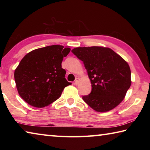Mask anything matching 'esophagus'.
I'll return each instance as SVG.
<instances>
[{"label": "esophagus", "instance_id": "obj_1", "mask_svg": "<svg viewBox=\"0 0 150 150\" xmlns=\"http://www.w3.org/2000/svg\"><path fill=\"white\" fill-rule=\"evenodd\" d=\"M79 78H76L75 80V82H74V84L75 85H77L79 84Z\"/></svg>", "mask_w": 150, "mask_h": 150}]
</instances>
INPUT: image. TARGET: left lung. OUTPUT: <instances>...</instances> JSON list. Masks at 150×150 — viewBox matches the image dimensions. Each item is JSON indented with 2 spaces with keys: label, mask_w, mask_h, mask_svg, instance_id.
<instances>
[{
  "label": "left lung",
  "mask_w": 150,
  "mask_h": 150,
  "mask_svg": "<svg viewBox=\"0 0 150 150\" xmlns=\"http://www.w3.org/2000/svg\"><path fill=\"white\" fill-rule=\"evenodd\" d=\"M71 52L83 62L92 90L83 100L97 112L118 106L131 85V71L125 60L108 47H76Z\"/></svg>",
  "instance_id": "1"
}]
</instances>
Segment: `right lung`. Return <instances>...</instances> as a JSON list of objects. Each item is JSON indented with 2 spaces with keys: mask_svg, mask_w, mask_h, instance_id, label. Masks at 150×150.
Returning a JSON list of instances; mask_svg holds the SVG:
<instances>
[{
  "mask_svg": "<svg viewBox=\"0 0 150 150\" xmlns=\"http://www.w3.org/2000/svg\"><path fill=\"white\" fill-rule=\"evenodd\" d=\"M71 49L53 45L27 54L15 69L14 79L20 96L30 105L43 108L60 97L71 84L65 78L63 58Z\"/></svg>",
  "mask_w": 150,
  "mask_h": 150,
  "instance_id": "add662e5",
  "label": "right lung"
}]
</instances>
